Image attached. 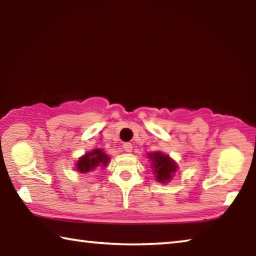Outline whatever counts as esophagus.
Wrapping results in <instances>:
<instances>
[{"label": "esophagus", "mask_w": 256, "mask_h": 256, "mask_svg": "<svg viewBox=\"0 0 256 256\" xmlns=\"http://www.w3.org/2000/svg\"><path fill=\"white\" fill-rule=\"evenodd\" d=\"M123 149L124 151H126V152H131L133 150V146L131 144H128V142H126V144H123Z\"/></svg>", "instance_id": "34e87169"}]
</instances>
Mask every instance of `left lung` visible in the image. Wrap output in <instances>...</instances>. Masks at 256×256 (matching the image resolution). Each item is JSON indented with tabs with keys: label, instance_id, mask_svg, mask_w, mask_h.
<instances>
[{
	"label": "left lung",
	"instance_id": "8db88e82",
	"mask_svg": "<svg viewBox=\"0 0 256 256\" xmlns=\"http://www.w3.org/2000/svg\"><path fill=\"white\" fill-rule=\"evenodd\" d=\"M152 160V168L156 174V178L160 183H167L174 176L177 170V164L170 158V156L162 154V152H154L148 154Z\"/></svg>",
	"mask_w": 256,
	"mask_h": 256
}]
</instances>
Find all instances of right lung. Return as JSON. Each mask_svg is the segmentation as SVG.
<instances>
[{
  "mask_svg": "<svg viewBox=\"0 0 256 256\" xmlns=\"http://www.w3.org/2000/svg\"><path fill=\"white\" fill-rule=\"evenodd\" d=\"M108 162H110L108 156L102 150L96 149L92 152L86 154L84 157L79 159V162H76V170L84 174V172L96 170L99 166L105 167Z\"/></svg>",
  "mask_w": 256,
  "mask_h": 256,
  "instance_id": "obj_1",
  "label": "right lung"
}]
</instances>
